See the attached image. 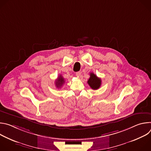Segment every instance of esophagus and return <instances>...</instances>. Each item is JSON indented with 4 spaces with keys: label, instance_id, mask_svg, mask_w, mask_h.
Segmentation results:
<instances>
[{
    "label": "esophagus",
    "instance_id": "esophagus-1",
    "mask_svg": "<svg viewBox=\"0 0 151 151\" xmlns=\"http://www.w3.org/2000/svg\"><path fill=\"white\" fill-rule=\"evenodd\" d=\"M76 75L78 76H80L81 75V73L80 72H78L76 73Z\"/></svg>",
    "mask_w": 151,
    "mask_h": 151
}]
</instances>
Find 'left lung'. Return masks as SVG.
<instances>
[{
    "label": "left lung",
    "instance_id": "8db88e82",
    "mask_svg": "<svg viewBox=\"0 0 151 151\" xmlns=\"http://www.w3.org/2000/svg\"><path fill=\"white\" fill-rule=\"evenodd\" d=\"M101 81V79L98 78L94 73H90V77L87 82L90 87L93 90H97L100 88Z\"/></svg>",
    "mask_w": 151,
    "mask_h": 151
}]
</instances>
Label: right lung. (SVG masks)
Segmentation results:
<instances>
[{
    "instance_id": "add662e5",
    "label": "right lung",
    "mask_w": 151,
    "mask_h": 151,
    "mask_svg": "<svg viewBox=\"0 0 151 151\" xmlns=\"http://www.w3.org/2000/svg\"><path fill=\"white\" fill-rule=\"evenodd\" d=\"M65 82V81H64V79L63 78L61 75H60L58 78V79L55 81V85L56 87L59 88H60L61 86L63 85V83Z\"/></svg>"
}]
</instances>
